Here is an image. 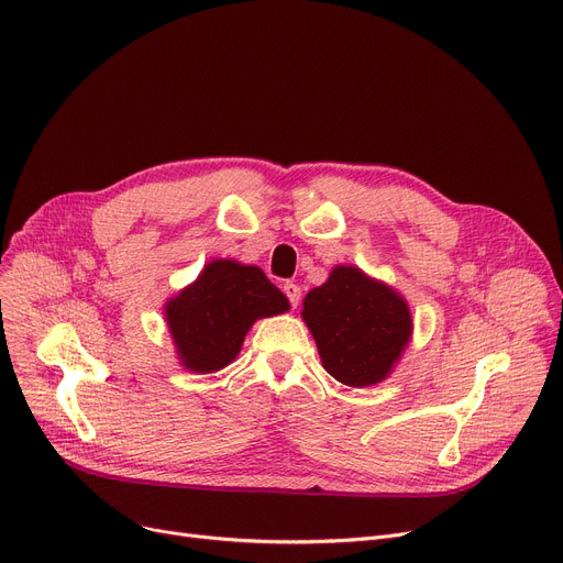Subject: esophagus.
<instances>
[{"label": "esophagus", "mask_w": 563, "mask_h": 563, "mask_svg": "<svg viewBox=\"0 0 563 563\" xmlns=\"http://www.w3.org/2000/svg\"><path fill=\"white\" fill-rule=\"evenodd\" d=\"M283 291H285V296L289 298L291 308H296L298 301H301V287H298L296 283H285V285H283Z\"/></svg>", "instance_id": "1"}]
</instances>
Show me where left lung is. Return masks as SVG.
<instances>
[{
  "label": "left lung",
  "instance_id": "obj_1",
  "mask_svg": "<svg viewBox=\"0 0 563 563\" xmlns=\"http://www.w3.org/2000/svg\"><path fill=\"white\" fill-rule=\"evenodd\" d=\"M301 317L323 368L349 387L387 380L415 328L402 294L353 265H336L323 285L310 289Z\"/></svg>",
  "mask_w": 563,
  "mask_h": 563
}]
</instances>
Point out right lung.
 <instances>
[{"instance_id":"1","label":"right lung","mask_w":563,"mask_h":563,"mask_svg":"<svg viewBox=\"0 0 563 563\" xmlns=\"http://www.w3.org/2000/svg\"><path fill=\"white\" fill-rule=\"evenodd\" d=\"M287 310V296L260 267L217 257L195 283L169 298L165 321L180 366L214 373L238 357L257 319Z\"/></svg>"}]
</instances>
